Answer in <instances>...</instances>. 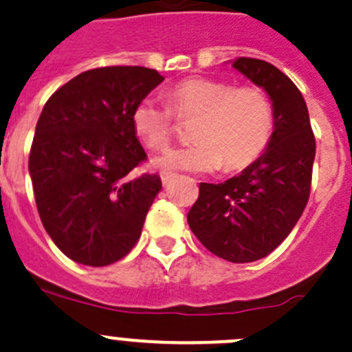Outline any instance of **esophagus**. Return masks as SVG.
Listing matches in <instances>:
<instances>
[{
  "label": "esophagus",
  "instance_id": "34e87169",
  "mask_svg": "<svg viewBox=\"0 0 352 352\" xmlns=\"http://www.w3.org/2000/svg\"><path fill=\"white\" fill-rule=\"evenodd\" d=\"M173 177H175V175H173V173H168V171H162L161 173V179H162V183H164V184L171 183Z\"/></svg>",
  "mask_w": 352,
  "mask_h": 352
}]
</instances>
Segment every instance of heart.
<instances>
[{
  "label": "heart",
  "mask_w": 352,
  "mask_h": 352,
  "mask_svg": "<svg viewBox=\"0 0 352 352\" xmlns=\"http://www.w3.org/2000/svg\"><path fill=\"white\" fill-rule=\"evenodd\" d=\"M168 102L147 97L131 114L135 133L152 151L169 145L176 118L191 120L193 144L176 147L154 161L166 171L212 173L245 169L262 155L272 138L274 107L256 85L184 78L168 90Z\"/></svg>",
  "instance_id": "b5f03b06"
}]
</instances>
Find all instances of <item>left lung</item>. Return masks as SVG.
Returning a JSON list of instances; mask_svg holds the SVG:
<instances>
[{"label":"left lung","mask_w":352,"mask_h":352,"mask_svg":"<svg viewBox=\"0 0 352 352\" xmlns=\"http://www.w3.org/2000/svg\"><path fill=\"white\" fill-rule=\"evenodd\" d=\"M232 66L272 100V138L241 175L219 184L200 183L188 224L208 252L248 263L272 253L301 217L316 145L308 107L289 76L255 58H238Z\"/></svg>","instance_id":"8db88e82"}]
</instances>
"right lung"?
Listing matches in <instances>:
<instances>
[{
  "mask_svg": "<svg viewBox=\"0 0 352 352\" xmlns=\"http://www.w3.org/2000/svg\"><path fill=\"white\" fill-rule=\"evenodd\" d=\"M162 80L144 66L89 69L41 113L30 179L44 229L73 262L111 265L140 238L162 183L157 175H131L147 159L131 114Z\"/></svg>",
  "mask_w": 352,
  "mask_h": 352,
  "instance_id": "obj_1",
  "label": "right lung"
}]
</instances>
